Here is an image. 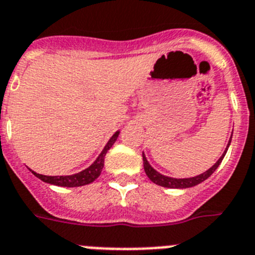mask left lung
<instances>
[{
	"label": "left lung",
	"mask_w": 255,
	"mask_h": 255,
	"mask_svg": "<svg viewBox=\"0 0 255 255\" xmlns=\"http://www.w3.org/2000/svg\"><path fill=\"white\" fill-rule=\"evenodd\" d=\"M230 143H231V138H230L229 145H227V147H226L225 152H223L222 156L218 159V161H217L216 164H214L212 168H209V169H208L207 172H204V173L199 174V176L190 177V178H172V177L163 176V174H160L159 172H156V170H155L154 168L149 164V161H147L146 156L142 154L143 169H145L146 176L149 177L152 182L156 183V185H159V186H163V187H169V189H187V187H192V186L199 185V183H201L203 181L207 180L208 177L212 176V173H213L214 170L218 168V165L221 164V161H222L223 158H225V155H226V152H227V149H229Z\"/></svg>",
	"instance_id": "obj_1"
}]
</instances>
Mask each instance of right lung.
Instances as JSON below:
<instances>
[{
	"instance_id": "add662e5",
	"label": "right lung",
	"mask_w": 255,
	"mask_h": 255,
	"mask_svg": "<svg viewBox=\"0 0 255 255\" xmlns=\"http://www.w3.org/2000/svg\"><path fill=\"white\" fill-rule=\"evenodd\" d=\"M119 136V130L115 132L112 136V138L109 140V142L106 143L104 150L101 151V154L97 156L96 160L92 163L88 168H86L85 170H82L79 173L72 174V176H43V174L35 173L33 172L35 177H38L39 180L43 181L46 183H51V185L55 186H61V187H78V186H85L88 183L94 182L97 177L101 174V170L104 168V159H105V155L108 152V150L114 145V142L117 141Z\"/></svg>"
}]
</instances>
